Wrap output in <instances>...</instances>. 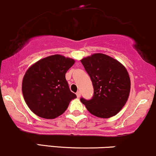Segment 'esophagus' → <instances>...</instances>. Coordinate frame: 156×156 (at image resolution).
I'll return each mask as SVG.
<instances>
[{
	"mask_svg": "<svg viewBox=\"0 0 156 156\" xmlns=\"http://www.w3.org/2000/svg\"><path fill=\"white\" fill-rule=\"evenodd\" d=\"M76 97H77V98H80V96H81V93H80V91H77L76 92Z\"/></svg>",
	"mask_w": 156,
	"mask_h": 156,
	"instance_id": "1",
	"label": "esophagus"
}]
</instances>
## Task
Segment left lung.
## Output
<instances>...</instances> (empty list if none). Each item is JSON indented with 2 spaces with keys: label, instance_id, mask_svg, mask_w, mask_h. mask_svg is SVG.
<instances>
[{
  "label": "left lung",
  "instance_id": "1",
  "mask_svg": "<svg viewBox=\"0 0 156 156\" xmlns=\"http://www.w3.org/2000/svg\"><path fill=\"white\" fill-rule=\"evenodd\" d=\"M80 61L94 87L92 99L81 98L80 101L90 113L98 118H109L116 115L129 96L131 82L126 68L115 58L100 53Z\"/></svg>",
  "mask_w": 156,
  "mask_h": 156
}]
</instances>
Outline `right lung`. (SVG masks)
<instances>
[{
	"instance_id": "1",
	"label": "right lung",
	"mask_w": 156,
	"mask_h": 156,
	"mask_svg": "<svg viewBox=\"0 0 156 156\" xmlns=\"http://www.w3.org/2000/svg\"><path fill=\"white\" fill-rule=\"evenodd\" d=\"M74 62L73 58L56 54L38 60L27 70L22 93L35 115L45 119L57 118L76 98L65 79V73Z\"/></svg>"
}]
</instances>
